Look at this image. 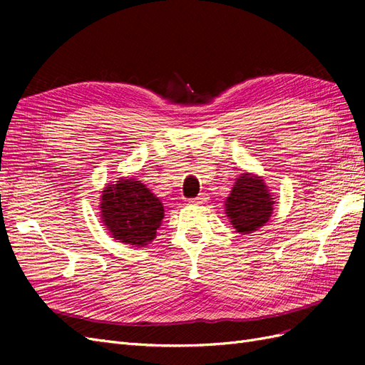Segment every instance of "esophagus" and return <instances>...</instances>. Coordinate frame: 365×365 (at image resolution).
Listing matches in <instances>:
<instances>
[{
  "label": "esophagus",
  "mask_w": 365,
  "mask_h": 365,
  "mask_svg": "<svg viewBox=\"0 0 365 365\" xmlns=\"http://www.w3.org/2000/svg\"><path fill=\"white\" fill-rule=\"evenodd\" d=\"M208 201V195L207 193H201L197 197H195V200H192V202L195 204H204Z\"/></svg>",
  "instance_id": "esophagus-1"
}]
</instances>
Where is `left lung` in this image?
I'll return each mask as SVG.
<instances>
[{
    "instance_id": "left-lung-1",
    "label": "left lung",
    "mask_w": 365,
    "mask_h": 365,
    "mask_svg": "<svg viewBox=\"0 0 365 365\" xmlns=\"http://www.w3.org/2000/svg\"><path fill=\"white\" fill-rule=\"evenodd\" d=\"M275 197L262 176L244 170L225 200V215L236 233L250 235L268 222Z\"/></svg>"
}]
</instances>
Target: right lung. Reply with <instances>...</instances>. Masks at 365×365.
Wrapping results in <instances>:
<instances>
[{
	"mask_svg": "<svg viewBox=\"0 0 365 365\" xmlns=\"http://www.w3.org/2000/svg\"><path fill=\"white\" fill-rule=\"evenodd\" d=\"M98 208L102 224L111 237L132 247L150 244L164 217L160 197L134 176H121L118 181L106 184Z\"/></svg>",
	"mask_w": 365,
	"mask_h": 365,
	"instance_id": "right-lung-1",
	"label": "right lung"
}]
</instances>
